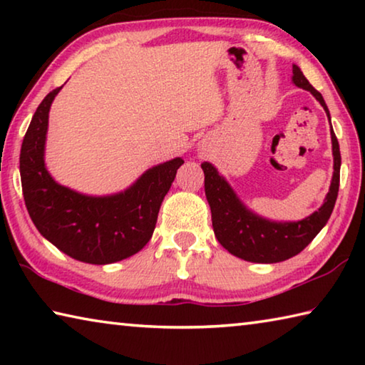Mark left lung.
<instances>
[{
  "instance_id": "1",
  "label": "left lung",
  "mask_w": 365,
  "mask_h": 365,
  "mask_svg": "<svg viewBox=\"0 0 365 365\" xmlns=\"http://www.w3.org/2000/svg\"><path fill=\"white\" fill-rule=\"evenodd\" d=\"M293 83L302 90L311 91L316 100L322 104L330 119L329 108H327L322 95L309 83L298 66H293ZM330 133L333 163H335L330 191L325 197L324 206L299 222L280 224V222H270L252 214L242 205L230 185L219 175L212 164H201L205 170V191L209 206H211L215 238L228 252L250 262L272 264L287 261V259L299 255L316 238V235L330 219L339 188L341 156H339V145L333 128Z\"/></svg>"
}]
</instances>
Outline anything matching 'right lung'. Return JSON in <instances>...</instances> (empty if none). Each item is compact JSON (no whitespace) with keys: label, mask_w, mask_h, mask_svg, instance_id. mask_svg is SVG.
<instances>
[{"label":"right lung","mask_w":365,"mask_h":365,"mask_svg":"<svg viewBox=\"0 0 365 365\" xmlns=\"http://www.w3.org/2000/svg\"><path fill=\"white\" fill-rule=\"evenodd\" d=\"M61 86L40 103L21 148L22 193L30 219L58 250L77 261L113 264L150 242L164 196L183 159L146 170L130 188L113 196H85L56 183L43 160L48 113Z\"/></svg>","instance_id":"1"}]
</instances>
